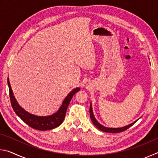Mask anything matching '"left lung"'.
Masks as SVG:
<instances>
[{"mask_svg":"<svg viewBox=\"0 0 158 158\" xmlns=\"http://www.w3.org/2000/svg\"><path fill=\"white\" fill-rule=\"evenodd\" d=\"M90 119H91V121L93 122V123L95 125V126L96 127H98L99 130H101V131H103V132H111V133H118V132H121L123 131H125L128 128L130 127L132 125H133L135 123L136 121L133 122L132 123H131L128 125H126V126L125 127H118V128H110V127H106L103 126V125H102L100 123H99L97 121V120L95 119V118L94 116V115H93V112L92 110V105H91V103H90Z\"/></svg>","mask_w":158,"mask_h":158,"instance_id":"1","label":"left lung"}]
</instances>
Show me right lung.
<instances>
[{
	"instance_id": "obj_1",
	"label": "right lung",
	"mask_w": 158,
	"mask_h": 158,
	"mask_svg": "<svg viewBox=\"0 0 158 158\" xmlns=\"http://www.w3.org/2000/svg\"><path fill=\"white\" fill-rule=\"evenodd\" d=\"M7 84H8L9 87L10 98L13 110L15 111L16 114L23 122L28 125L31 127L38 130H52L53 128L59 126L63 122L64 118H65L66 111L67 109H68L69 102L71 101L73 95L80 90L79 88H76V89L72 90L67 95V97L63 102L62 105L60 106L58 111L56 112L55 114L48 116H38L28 113L23 108L21 107L17 103V100H16L14 94H13L11 85H10V84L9 78H7Z\"/></svg>"
}]
</instances>
